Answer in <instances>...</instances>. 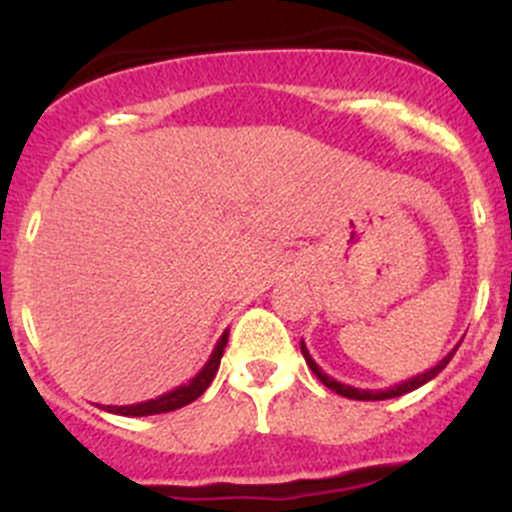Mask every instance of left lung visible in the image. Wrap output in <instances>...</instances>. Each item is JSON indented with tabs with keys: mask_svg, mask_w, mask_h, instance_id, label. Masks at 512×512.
Returning a JSON list of instances; mask_svg holds the SVG:
<instances>
[{
	"mask_svg": "<svg viewBox=\"0 0 512 512\" xmlns=\"http://www.w3.org/2000/svg\"><path fill=\"white\" fill-rule=\"evenodd\" d=\"M457 347H460V342H457ZM457 347L452 349V352H447V357H442L440 362H437L432 369H427V372L417 374V377L405 379V382L392 384V387H387V389H359V387H349V384L337 382V379H334V377H329V374H326V372H321V367L314 362V359H311L309 349H306L304 342H301V354H304V359H306V364H309V369L316 374V377H319V382L324 384V387H329V389H332V392L342 394V397H347V399H362V402H377V399L402 397V394L412 392V389L422 387V384H427V382H430V379H435L437 374H440L442 369H445L447 364H450V359L455 357Z\"/></svg>",
	"mask_w": 512,
	"mask_h": 512,
	"instance_id": "obj_1",
	"label": "left lung"
}]
</instances>
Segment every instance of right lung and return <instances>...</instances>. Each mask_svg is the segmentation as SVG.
Masks as SVG:
<instances>
[{
    "mask_svg": "<svg viewBox=\"0 0 512 512\" xmlns=\"http://www.w3.org/2000/svg\"><path fill=\"white\" fill-rule=\"evenodd\" d=\"M226 344H228V329L221 334V339H218L216 347H213L208 362L203 364L201 372H198L191 382L180 384V387L170 389V392L160 394V397L155 399H148V402H138V405H123V407L102 405V410L113 412V415H123V417H148V415H163V412H173V410H180V407L191 405V402H196V399L206 392L208 384H211L213 377H216Z\"/></svg>",
    "mask_w": 512,
    "mask_h": 512,
    "instance_id": "obj_1",
    "label": "right lung"
}]
</instances>
